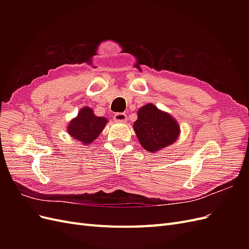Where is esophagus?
Returning <instances> with one entry per match:
<instances>
[{"mask_svg":"<svg viewBox=\"0 0 249 249\" xmlns=\"http://www.w3.org/2000/svg\"><path fill=\"white\" fill-rule=\"evenodd\" d=\"M114 120L117 123H125L126 122V115L124 113H116L114 115Z\"/></svg>","mask_w":249,"mask_h":249,"instance_id":"34e87169","label":"esophagus"}]
</instances>
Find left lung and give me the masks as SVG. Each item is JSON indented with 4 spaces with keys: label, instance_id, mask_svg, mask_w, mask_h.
Masks as SVG:
<instances>
[{
    "label": "left lung",
    "instance_id": "1",
    "mask_svg": "<svg viewBox=\"0 0 249 249\" xmlns=\"http://www.w3.org/2000/svg\"><path fill=\"white\" fill-rule=\"evenodd\" d=\"M133 124L141 146L149 153H157L175 143L179 137V124L168 112L148 103L139 108Z\"/></svg>",
    "mask_w": 249,
    "mask_h": 249
}]
</instances>
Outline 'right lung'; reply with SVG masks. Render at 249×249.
Wrapping results in <instances>:
<instances>
[{
    "label": "right lung",
    "mask_w": 249,
    "mask_h": 249,
    "mask_svg": "<svg viewBox=\"0 0 249 249\" xmlns=\"http://www.w3.org/2000/svg\"><path fill=\"white\" fill-rule=\"evenodd\" d=\"M108 123L106 117L96 116L92 108L83 107L78 115L72 118L67 124V133L81 142L83 145H89L103 132Z\"/></svg>",
    "instance_id": "obj_1"
}]
</instances>
